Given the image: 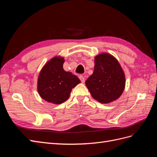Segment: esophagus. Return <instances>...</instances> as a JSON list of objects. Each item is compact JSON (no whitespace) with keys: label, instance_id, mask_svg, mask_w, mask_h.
<instances>
[{"label":"esophagus","instance_id":"obj_1","mask_svg":"<svg viewBox=\"0 0 157 157\" xmlns=\"http://www.w3.org/2000/svg\"><path fill=\"white\" fill-rule=\"evenodd\" d=\"M79 78H80V81H81L82 83H84V82H85V78H84V77H83V76H82V75L79 76Z\"/></svg>","mask_w":157,"mask_h":157}]
</instances>
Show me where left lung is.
I'll list each match as a JSON object with an SVG mask.
<instances>
[{
    "mask_svg": "<svg viewBox=\"0 0 157 157\" xmlns=\"http://www.w3.org/2000/svg\"><path fill=\"white\" fill-rule=\"evenodd\" d=\"M93 74L86 80L90 94L101 103L117 100L124 91L125 75L118 60L109 53L97 55Z\"/></svg>",
    "mask_w": 157,
    "mask_h": 157,
    "instance_id": "left-lung-1",
    "label": "left lung"
}]
</instances>
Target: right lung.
Wrapping results in <instances>:
<instances>
[{"mask_svg":"<svg viewBox=\"0 0 157 157\" xmlns=\"http://www.w3.org/2000/svg\"><path fill=\"white\" fill-rule=\"evenodd\" d=\"M63 57L55 56L40 70L37 80V90L45 101L61 104L69 99L71 90L80 82L77 76L63 68Z\"/></svg>","mask_w":157,"mask_h":157,"instance_id":"obj_1","label":"right lung"}]
</instances>
